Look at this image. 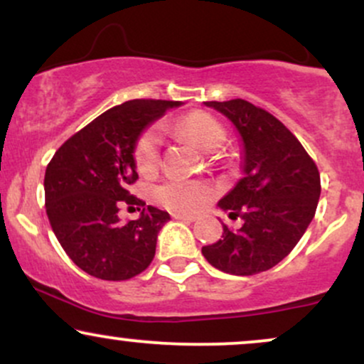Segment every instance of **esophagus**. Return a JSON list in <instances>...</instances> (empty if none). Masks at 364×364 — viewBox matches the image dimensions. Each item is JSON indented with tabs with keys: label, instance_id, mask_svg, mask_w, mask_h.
<instances>
[{
	"label": "esophagus",
	"instance_id": "34e87169",
	"mask_svg": "<svg viewBox=\"0 0 364 364\" xmlns=\"http://www.w3.org/2000/svg\"><path fill=\"white\" fill-rule=\"evenodd\" d=\"M173 219L176 220H188V223H193L196 220L195 215H188V214H173Z\"/></svg>",
	"mask_w": 364,
	"mask_h": 364
}]
</instances>
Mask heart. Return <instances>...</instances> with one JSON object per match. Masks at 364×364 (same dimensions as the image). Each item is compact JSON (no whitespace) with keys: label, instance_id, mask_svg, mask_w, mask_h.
<instances>
[{"label":"heart","instance_id":"b5f03b06","mask_svg":"<svg viewBox=\"0 0 364 364\" xmlns=\"http://www.w3.org/2000/svg\"><path fill=\"white\" fill-rule=\"evenodd\" d=\"M178 132L191 140L203 152H215L224 145L225 132L223 124L208 112L195 111L181 118L176 124ZM159 147L161 136L156 129H147L140 135L135 145V164L141 174H152L159 166ZM161 205L174 212H195L210 200L212 188L200 181H173L162 183L154 191Z\"/></svg>","mask_w":364,"mask_h":364}]
</instances>
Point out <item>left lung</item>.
<instances>
[{
  "label": "left lung",
  "mask_w": 364,
  "mask_h": 364,
  "mask_svg": "<svg viewBox=\"0 0 364 364\" xmlns=\"http://www.w3.org/2000/svg\"><path fill=\"white\" fill-rule=\"evenodd\" d=\"M203 104L231 121L241 139L243 178L217 205L231 219L241 217L243 225L231 231L223 224V240L203 246L202 253L225 274L265 272L291 253L315 217L320 173L270 112L243 99Z\"/></svg>",
  "instance_id": "obj_1"
}]
</instances>
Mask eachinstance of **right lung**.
<instances>
[{
  "label": "right lung",
  "mask_w": 364,
  "mask_h": 364,
  "mask_svg": "<svg viewBox=\"0 0 364 364\" xmlns=\"http://www.w3.org/2000/svg\"><path fill=\"white\" fill-rule=\"evenodd\" d=\"M179 101L135 99L111 107L56 150L46 168V212L54 236L83 272L127 281L152 262L168 212L129 195L139 179L135 145L154 121ZM121 201L139 205L136 221L119 223Z\"/></svg>",
  "instance_id": "1"
}]
</instances>
